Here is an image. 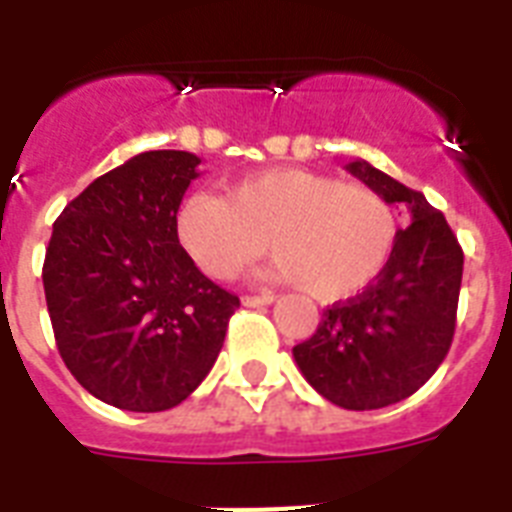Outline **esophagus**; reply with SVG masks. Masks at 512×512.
Returning <instances> with one entry per match:
<instances>
[{
  "label": "esophagus",
  "instance_id": "esophagus-1",
  "mask_svg": "<svg viewBox=\"0 0 512 512\" xmlns=\"http://www.w3.org/2000/svg\"><path fill=\"white\" fill-rule=\"evenodd\" d=\"M276 297L268 292V295H244L241 297V305H247V308H260V305H271Z\"/></svg>",
  "mask_w": 512,
  "mask_h": 512
}]
</instances>
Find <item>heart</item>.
Here are the masks:
<instances>
[{
  "instance_id": "b5f03b06",
  "label": "heart",
  "mask_w": 512,
  "mask_h": 512,
  "mask_svg": "<svg viewBox=\"0 0 512 512\" xmlns=\"http://www.w3.org/2000/svg\"><path fill=\"white\" fill-rule=\"evenodd\" d=\"M396 233V212L380 191L300 167L239 177L225 199L193 191L175 209L177 244L204 276L233 279L268 249L271 279L297 281L319 303L369 287Z\"/></svg>"
}]
</instances>
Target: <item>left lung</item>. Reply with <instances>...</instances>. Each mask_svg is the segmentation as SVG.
Returning <instances> with one entry per match:
<instances>
[{
  "label": "left lung",
  "mask_w": 512,
  "mask_h": 512,
  "mask_svg": "<svg viewBox=\"0 0 512 512\" xmlns=\"http://www.w3.org/2000/svg\"><path fill=\"white\" fill-rule=\"evenodd\" d=\"M345 170L406 204L412 225L396 233L388 265L348 303L324 311L319 329L292 348L321 396L353 412L398 404L433 377L449 353L462 284V247L420 191L364 159Z\"/></svg>",
  "instance_id": "left-lung-1"
}]
</instances>
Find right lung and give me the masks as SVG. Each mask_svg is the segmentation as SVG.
I'll return each mask as SVG.
<instances>
[{
    "label": "right lung",
    "instance_id": "add662e5",
    "mask_svg": "<svg viewBox=\"0 0 512 512\" xmlns=\"http://www.w3.org/2000/svg\"><path fill=\"white\" fill-rule=\"evenodd\" d=\"M199 164L188 151H143L92 180L52 225L42 281L60 358L116 409L185 401L239 308L177 244L175 209Z\"/></svg>",
    "mask_w": 512,
    "mask_h": 512
}]
</instances>
